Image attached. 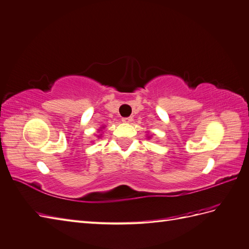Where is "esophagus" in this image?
I'll return each mask as SVG.
<instances>
[{"mask_svg": "<svg viewBox=\"0 0 249 249\" xmlns=\"http://www.w3.org/2000/svg\"><path fill=\"white\" fill-rule=\"evenodd\" d=\"M122 120H123L124 123L130 124V123H132V122H133V117H124Z\"/></svg>", "mask_w": 249, "mask_h": 249, "instance_id": "1", "label": "esophagus"}]
</instances>
